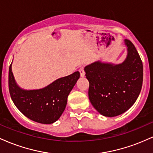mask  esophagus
Here are the masks:
<instances>
[{"label": "esophagus", "mask_w": 153, "mask_h": 153, "mask_svg": "<svg viewBox=\"0 0 153 153\" xmlns=\"http://www.w3.org/2000/svg\"><path fill=\"white\" fill-rule=\"evenodd\" d=\"M79 72H80V76L81 77L85 76V71H84V67L83 66L80 67V69H79Z\"/></svg>", "instance_id": "1"}]
</instances>
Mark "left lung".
<instances>
[{"label":"left lung","instance_id":"obj_1","mask_svg":"<svg viewBox=\"0 0 153 153\" xmlns=\"http://www.w3.org/2000/svg\"><path fill=\"white\" fill-rule=\"evenodd\" d=\"M124 42L128 53L122 63L113 65L98 61L84 69L89 81V100L105 117H116L127 111L142 89L143 62L131 42L125 39Z\"/></svg>","mask_w":153,"mask_h":153}]
</instances>
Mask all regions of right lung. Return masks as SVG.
I'll return each instance as SVG.
<instances>
[{"mask_svg":"<svg viewBox=\"0 0 153 153\" xmlns=\"http://www.w3.org/2000/svg\"><path fill=\"white\" fill-rule=\"evenodd\" d=\"M12 64V63H11ZM8 73V88L15 106L27 118L41 124H52L66 107L68 96L80 78V73L59 78L38 90H24L17 85L11 71Z\"/></svg>","mask_w":153,"mask_h":153,"instance_id":"right-lung-1","label":"right lung"}]
</instances>
